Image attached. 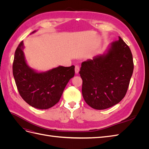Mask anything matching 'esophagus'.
Here are the masks:
<instances>
[{
    "label": "esophagus",
    "mask_w": 149,
    "mask_h": 149,
    "mask_svg": "<svg viewBox=\"0 0 149 149\" xmlns=\"http://www.w3.org/2000/svg\"><path fill=\"white\" fill-rule=\"evenodd\" d=\"M79 71V66L78 65H76L75 66V73L78 74Z\"/></svg>",
    "instance_id": "34e87169"
}]
</instances>
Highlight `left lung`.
Wrapping results in <instances>:
<instances>
[{
  "mask_svg": "<svg viewBox=\"0 0 149 149\" xmlns=\"http://www.w3.org/2000/svg\"><path fill=\"white\" fill-rule=\"evenodd\" d=\"M133 70L131 51L119 37L102 55L82 63L79 74L85 102L97 110L119 103L127 93Z\"/></svg>",
  "mask_w": 149,
  "mask_h": 149,
  "instance_id": "left-lung-1",
  "label": "left lung"
}]
</instances>
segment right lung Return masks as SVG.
<instances>
[{"label":"right lung","mask_w":149,"mask_h":149,"mask_svg":"<svg viewBox=\"0 0 149 149\" xmlns=\"http://www.w3.org/2000/svg\"><path fill=\"white\" fill-rule=\"evenodd\" d=\"M24 48L22 41L16 49L13 63V75L18 91L31 106L49 109L60 101L66 84L74 76V66H59L46 71H38L26 63Z\"/></svg>","instance_id":"obj_1"}]
</instances>
